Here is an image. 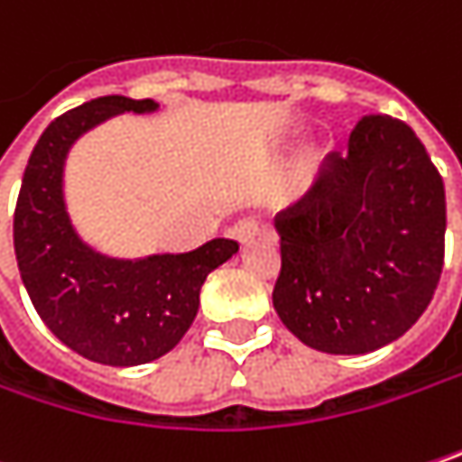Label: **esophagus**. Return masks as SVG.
Masks as SVG:
<instances>
[{
	"label": "esophagus",
	"mask_w": 462,
	"mask_h": 462,
	"mask_svg": "<svg viewBox=\"0 0 462 462\" xmlns=\"http://www.w3.org/2000/svg\"><path fill=\"white\" fill-rule=\"evenodd\" d=\"M230 235L240 243V245H248V243H254V240L262 235V225H259L256 219H243V222H237V225L232 227Z\"/></svg>",
	"instance_id": "obj_1"
}]
</instances>
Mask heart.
I'll return each instance as SVG.
<instances>
[{
  "mask_svg": "<svg viewBox=\"0 0 462 462\" xmlns=\"http://www.w3.org/2000/svg\"><path fill=\"white\" fill-rule=\"evenodd\" d=\"M317 166V155H307L304 158V163H301V177H307V174H312Z\"/></svg>",
  "mask_w": 462,
  "mask_h": 462,
  "instance_id": "heart-1",
  "label": "heart"
}]
</instances>
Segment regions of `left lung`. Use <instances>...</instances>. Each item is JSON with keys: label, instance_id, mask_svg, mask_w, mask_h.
<instances>
[{"label": "left lung", "instance_id": "8db88e82", "mask_svg": "<svg viewBox=\"0 0 462 462\" xmlns=\"http://www.w3.org/2000/svg\"><path fill=\"white\" fill-rule=\"evenodd\" d=\"M282 325L325 355H367L404 336L444 264V182L415 132L392 116L356 121L312 189L277 214Z\"/></svg>", "mask_w": 462, "mask_h": 462}]
</instances>
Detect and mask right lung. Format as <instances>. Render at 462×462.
Returning a JSON list of instances; mask_svg holds the SVG:
<instances>
[{
	"label": "right lung",
	"mask_w": 462,
	"mask_h": 462,
	"mask_svg": "<svg viewBox=\"0 0 462 462\" xmlns=\"http://www.w3.org/2000/svg\"><path fill=\"white\" fill-rule=\"evenodd\" d=\"M155 100L97 97L55 118L33 147L15 206V259L33 310L76 355L132 367L171 352L198 315L211 270L237 254L214 237L189 254L116 259L92 248L65 206V161L73 143L121 113H155Z\"/></svg>",
	"instance_id": "1"
}]
</instances>
